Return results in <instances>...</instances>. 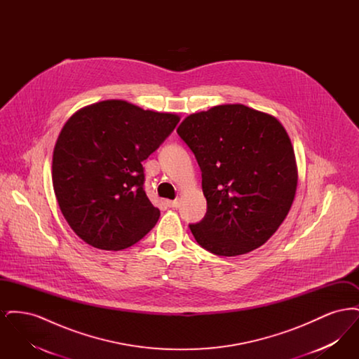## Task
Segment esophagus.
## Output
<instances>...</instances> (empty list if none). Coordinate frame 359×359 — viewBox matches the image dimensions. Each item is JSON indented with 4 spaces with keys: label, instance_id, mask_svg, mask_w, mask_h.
Wrapping results in <instances>:
<instances>
[{
    "label": "esophagus",
    "instance_id": "obj_1",
    "mask_svg": "<svg viewBox=\"0 0 359 359\" xmlns=\"http://www.w3.org/2000/svg\"><path fill=\"white\" fill-rule=\"evenodd\" d=\"M167 205H168V207H171V208H177L179 207V201L177 199L167 201Z\"/></svg>",
    "mask_w": 359,
    "mask_h": 359
}]
</instances>
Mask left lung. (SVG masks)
<instances>
[{
	"mask_svg": "<svg viewBox=\"0 0 359 359\" xmlns=\"http://www.w3.org/2000/svg\"><path fill=\"white\" fill-rule=\"evenodd\" d=\"M177 135L202 171L207 212L189 224L217 256L246 255L271 238L290 212L297 167L290 136L273 116L219 104L188 116Z\"/></svg>",
	"mask_w": 359,
	"mask_h": 359,
	"instance_id": "8db88e82",
	"label": "left lung"
}]
</instances>
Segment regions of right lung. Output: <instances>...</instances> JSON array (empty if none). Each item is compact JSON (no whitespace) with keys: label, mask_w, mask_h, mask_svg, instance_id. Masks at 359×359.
I'll return each mask as SVG.
<instances>
[{"label":"right lung","mask_w":359,"mask_h":359,"mask_svg":"<svg viewBox=\"0 0 359 359\" xmlns=\"http://www.w3.org/2000/svg\"><path fill=\"white\" fill-rule=\"evenodd\" d=\"M180 117L109 100L78 110L65 123L52 157V184L69 227L86 243L122 250L144 238L160 210L144 191L142 161Z\"/></svg>","instance_id":"1"}]
</instances>
